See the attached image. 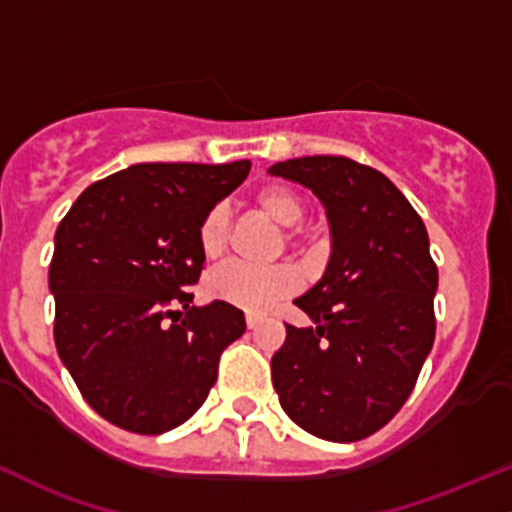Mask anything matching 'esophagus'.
<instances>
[{
  "label": "esophagus",
  "instance_id": "1",
  "mask_svg": "<svg viewBox=\"0 0 512 512\" xmlns=\"http://www.w3.org/2000/svg\"><path fill=\"white\" fill-rule=\"evenodd\" d=\"M245 323H247V328L255 330L257 325L262 323V316H255V313H247V316H245Z\"/></svg>",
  "mask_w": 512,
  "mask_h": 512
}]
</instances>
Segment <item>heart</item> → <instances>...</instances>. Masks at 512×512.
<instances>
[{
	"label": "heart",
	"instance_id": "b5f03b06",
	"mask_svg": "<svg viewBox=\"0 0 512 512\" xmlns=\"http://www.w3.org/2000/svg\"><path fill=\"white\" fill-rule=\"evenodd\" d=\"M252 201H255L257 211L265 213L279 228L299 226L303 213H306L301 196L286 184H267V187L257 189ZM196 240H199V250L206 260H216L223 255L228 243V216L223 206H213L204 213L199 228H196ZM286 240L294 243V230H286ZM296 289H299V272L291 265L247 267L230 262V265L213 269L206 279V294L213 301L228 303V306L243 308L250 313L267 311L277 301L294 294Z\"/></svg>",
	"mask_w": 512,
	"mask_h": 512
}]
</instances>
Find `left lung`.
<instances>
[{"instance_id":"obj_1","label":"left lung","mask_w":512,"mask_h":512,"mask_svg":"<svg viewBox=\"0 0 512 512\" xmlns=\"http://www.w3.org/2000/svg\"><path fill=\"white\" fill-rule=\"evenodd\" d=\"M269 174L311 189L333 235L325 274L294 301L313 325H286L274 389L311 435L364 440L401 411L435 342L428 230L389 177L350 157H296Z\"/></svg>"}]
</instances>
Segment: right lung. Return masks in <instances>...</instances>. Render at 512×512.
<instances>
[{"mask_svg": "<svg viewBox=\"0 0 512 512\" xmlns=\"http://www.w3.org/2000/svg\"><path fill=\"white\" fill-rule=\"evenodd\" d=\"M250 172L143 162L77 196L55 230V347L84 401L116 428L160 435L199 411L218 359L245 333L235 306H192L196 228Z\"/></svg>", "mask_w": 512, "mask_h": 512, "instance_id": "add662e5", "label": "right lung"}]
</instances>
